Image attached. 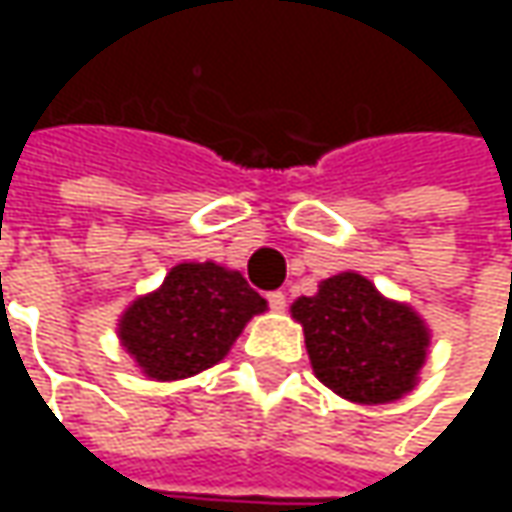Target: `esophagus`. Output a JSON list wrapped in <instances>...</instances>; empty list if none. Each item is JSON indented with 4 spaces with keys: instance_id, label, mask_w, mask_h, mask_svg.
I'll use <instances>...</instances> for the list:
<instances>
[{
    "instance_id": "34e87169",
    "label": "esophagus",
    "mask_w": 512,
    "mask_h": 512,
    "mask_svg": "<svg viewBox=\"0 0 512 512\" xmlns=\"http://www.w3.org/2000/svg\"><path fill=\"white\" fill-rule=\"evenodd\" d=\"M267 302H270V310H273V313H285L287 296L282 293V290H273V293H267Z\"/></svg>"
}]
</instances>
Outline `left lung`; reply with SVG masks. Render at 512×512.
Wrapping results in <instances>:
<instances>
[{"instance_id":"8db88e82","label":"left lung","mask_w":512,"mask_h":512,"mask_svg":"<svg viewBox=\"0 0 512 512\" xmlns=\"http://www.w3.org/2000/svg\"><path fill=\"white\" fill-rule=\"evenodd\" d=\"M290 316L305 330L316 379L353 404H387L419 384L430 327L407 305L382 296L356 270L336 273Z\"/></svg>"}]
</instances>
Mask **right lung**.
<instances>
[{
  "instance_id": "1",
  "label": "right lung",
  "mask_w": 512,
  "mask_h": 512,
  "mask_svg": "<svg viewBox=\"0 0 512 512\" xmlns=\"http://www.w3.org/2000/svg\"><path fill=\"white\" fill-rule=\"evenodd\" d=\"M265 310L239 270L182 262L125 307L116 336L148 379L179 382L222 362L247 322Z\"/></svg>"
}]
</instances>
